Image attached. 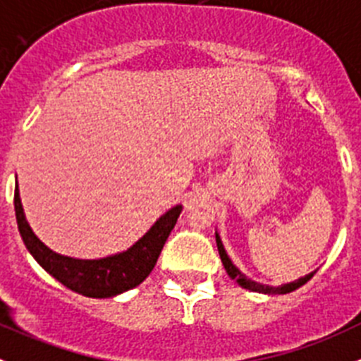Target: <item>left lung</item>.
<instances>
[{"instance_id":"obj_1","label":"left lung","mask_w":361,"mask_h":361,"mask_svg":"<svg viewBox=\"0 0 361 361\" xmlns=\"http://www.w3.org/2000/svg\"><path fill=\"white\" fill-rule=\"evenodd\" d=\"M216 243H217V252H219L221 262H223V266H225V269H226V274H228V277L233 279V281H235L237 284L241 286V288H245V290L257 291V293H264V295H284V293H291V291L298 290L300 286L306 284V282L310 281V279L314 275V271H311V274L306 275V277L297 279V281L290 282V284L277 286V288H275V286L261 284V282H255V281H252V279L246 277V275L243 274L241 269L237 268V266L233 264L232 261H230L228 253H226L225 246H223V243H221V237H219V233H217V232H216Z\"/></svg>"}]
</instances>
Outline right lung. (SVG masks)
<instances>
[{"label":"right lung","mask_w":361,"mask_h":361,"mask_svg":"<svg viewBox=\"0 0 361 361\" xmlns=\"http://www.w3.org/2000/svg\"><path fill=\"white\" fill-rule=\"evenodd\" d=\"M14 209L23 243L44 271H48L51 277L57 279L71 291L84 297L109 298L133 290L147 279L183 207L176 204L167 210L131 248L102 259H73L48 248L32 232L25 217L18 181H16Z\"/></svg>","instance_id":"1"}]
</instances>
